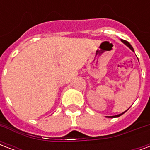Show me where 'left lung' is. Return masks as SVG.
Masks as SVG:
<instances>
[{
	"label": "left lung",
	"mask_w": 150,
	"mask_h": 150,
	"mask_svg": "<svg viewBox=\"0 0 150 150\" xmlns=\"http://www.w3.org/2000/svg\"><path fill=\"white\" fill-rule=\"evenodd\" d=\"M121 42H122L124 43V44H125L126 46H128V47H129V49H130V50H132V51H133V52H134V50H133V48H132V46H131V45H130V43H129V42H127V41H125V40H123V39H121ZM125 112H126V111H125ZM125 112H124L121 113V114H119V115H116V116H108V117H119V116H121V115H123V114H124V113Z\"/></svg>",
	"instance_id": "obj_1"
}]
</instances>
